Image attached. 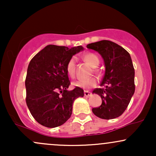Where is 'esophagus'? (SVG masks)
<instances>
[{"instance_id": "1", "label": "esophagus", "mask_w": 156, "mask_h": 156, "mask_svg": "<svg viewBox=\"0 0 156 156\" xmlns=\"http://www.w3.org/2000/svg\"><path fill=\"white\" fill-rule=\"evenodd\" d=\"M92 95V93L88 92V91H84V96L87 97V98H89Z\"/></svg>"}]
</instances>
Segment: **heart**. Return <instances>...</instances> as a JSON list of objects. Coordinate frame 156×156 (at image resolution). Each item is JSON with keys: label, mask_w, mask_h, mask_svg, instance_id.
Masks as SVG:
<instances>
[{"label": "heart", "mask_w": 156, "mask_h": 156, "mask_svg": "<svg viewBox=\"0 0 156 156\" xmlns=\"http://www.w3.org/2000/svg\"><path fill=\"white\" fill-rule=\"evenodd\" d=\"M83 59L85 60L86 62H87L91 67H95L99 64V58L95 54L92 53H86L83 55ZM76 58L75 57H72L69 58L66 65V71H67V75L70 78H73L75 77V72H76ZM97 83V80L93 77L91 78H86V79L78 80L76 81L73 82V84L74 87H79L82 89H89L91 87H94Z\"/></svg>", "instance_id": "heart-1"}]
</instances>
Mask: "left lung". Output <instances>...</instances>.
<instances>
[{
	"instance_id": "obj_1",
	"label": "left lung",
	"mask_w": 156,
	"mask_h": 156,
	"mask_svg": "<svg viewBox=\"0 0 156 156\" xmlns=\"http://www.w3.org/2000/svg\"><path fill=\"white\" fill-rule=\"evenodd\" d=\"M103 57L105 72L101 86L92 93L101 97V106L92 108L97 117L104 119L117 118L124 113L135 92L134 68L126 50L115 42L101 40L87 45Z\"/></svg>"
}]
</instances>
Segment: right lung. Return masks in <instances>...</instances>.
<instances>
[{"label":"right lung","instance_id":"right-lung-1","mask_svg":"<svg viewBox=\"0 0 156 156\" xmlns=\"http://www.w3.org/2000/svg\"><path fill=\"white\" fill-rule=\"evenodd\" d=\"M81 46L68 48L49 44L37 53L28 64L26 78V104L35 120L47 128H55L71 117L73 101L83 97L76 87L68 91L70 81L66 65Z\"/></svg>","mask_w":156,"mask_h":156}]
</instances>
